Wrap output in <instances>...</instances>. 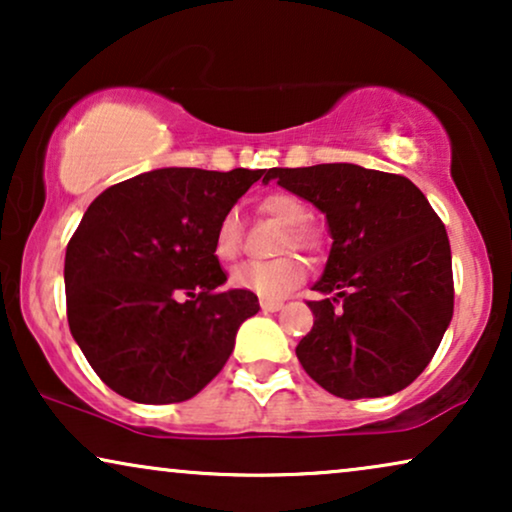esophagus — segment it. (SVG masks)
<instances>
[{
	"label": "esophagus",
	"instance_id": "esophagus-1",
	"mask_svg": "<svg viewBox=\"0 0 512 512\" xmlns=\"http://www.w3.org/2000/svg\"><path fill=\"white\" fill-rule=\"evenodd\" d=\"M282 305H284V300H270V298L261 300L263 312H277V310H282Z\"/></svg>",
	"mask_w": 512,
	"mask_h": 512
}]
</instances>
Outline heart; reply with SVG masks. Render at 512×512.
<instances>
[{
	"label": "heart",
	"mask_w": 512,
	"mask_h": 512,
	"mask_svg": "<svg viewBox=\"0 0 512 512\" xmlns=\"http://www.w3.org/2000/svg\"><path fill=\"white\" fill-rule=\"evenodd\" d=\"M261 209L272 219L289 228V240L286 249H305L310 251L319 244V235L307 226L310 221V207L303 200L291 193H270L268 198L261 200ZM242 242V226L240 216L235 209H228L226 214L216 221L212 233V251L219 261H233L240 254ZM307 275L305 263L298 256H282L277 261H247L237 265L230 272V284L235 289L256 293L261 298H284L286 293L303 282Z\"/></svg>",
	"instance_id": "heart-1"
}]
</instances>
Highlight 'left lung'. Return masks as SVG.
Returning a JSON list of instances; mask_svg holds the SVG:
<instances>
[{"instance_id": "1", "label": "left lung", "mask_w": 512, "mask_h": 512, "mask_svg": "<svg viewBox=\"0 0 512 512\" xmlns=\"http://www.w3.org/2000/svg\"><path fill=\"white\" fill-rule=\"evenodd\" d=\"M319 209L331 233L312 286V331L296 354L333 396L396 394L429 366L452 321V254L443 221L398 174L352 163L265 172Z\"/></svg>"}]
</instances>
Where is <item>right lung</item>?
Wrapping results in <instances>:
<instances>
[{
  "instance_id": "obj_1",
  "label": "right lung",
  "mask_w": 512,
  "mask_h": 512,
  "mask_svg": "<svg viewBox=\"0 0 512 512\" xmlns=\"http://www.w3.org/2000/svg\"><path fill=\"white\" fill-rule=\"evenodd\" d=\"M265 170L160 167L90 202L65 254L67 321L102 382L135 403H181L233 354L254 293L228 275L212 233Z\"/></svg>"
}]
</instances>
